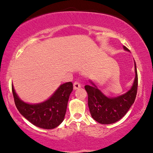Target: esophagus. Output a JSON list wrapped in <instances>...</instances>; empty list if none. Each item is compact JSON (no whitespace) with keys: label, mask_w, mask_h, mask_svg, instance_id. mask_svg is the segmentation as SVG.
<instances>
[{"label":"esophagus","mask_w":153,"mask_h":153,"mask_svg":"<svg viewBox=\"0 0 153 153\" xmlns=\"http://www.w3.org/2000/svg\"><path fill=\"white\" fill-rule=\"evenodd\" d=\"M80 87H81L80 83L78 82V81H75V82H74V84H73V88H74V89H77L80 88Z\"/></svg>","instance_id":"1"}]
</instances>
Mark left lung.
<instances>
[{
    "label": "left lung",
    "instance_id": "left-lung-1",
    "mask_svg": "<svg viewBox=\"0 0 153 153\" xmlns=\"http://www.w3.org/2000/svg\"><path fill=\"white\" fill-rule=\"evenodd\" d=\"M125 50H129L124 46ZM135 65V79L131 88L127 93L114 98H108L89 80L91 85H85L88 94V106L91 117L94 120L103 125L113 124L126 115L134 103L138 88V74Z\"/></svg>",
    "mask_w": 153,
    "mask_h": 153
}]
</instances>
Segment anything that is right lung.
I'll list each match as a JSON object with an SVG mask.
<instances>
[{
	"instance_id": "obj_1",
	"label": "right lung",
	"mask_w": 153,
	"mask_h": 153,
	"mask_svg": "<svg viewBox=\"0 0 153 153\" xmlns=\"http://www.w3.org/2000/svg\"><path fill=\"white\" fill-rule=\"evenodd\" d=\"M73 89L72 82L64 83L48 100L37 104H30L19 99L12 85L15 103L19 113L33 125L45 129H54L64 120Z\"/></svg>"
}]
</instances>
